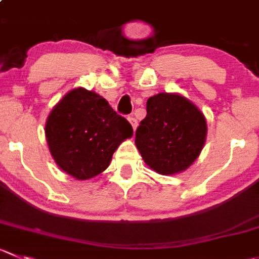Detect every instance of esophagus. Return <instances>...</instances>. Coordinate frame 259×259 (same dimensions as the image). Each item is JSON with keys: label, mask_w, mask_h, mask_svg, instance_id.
Masks as SVG:
<instances>
[{"label": "esophagus", "mask_w": 259, "mask_h": 259, "mask_svg": "<svg viewBox=\"0 0 259 259\" xmlns=\"http://www.w3.org/2000/svg\"><path fill=\"white\" fill-rule=\"evenodd\" d=\"M128 120H130V123H131L132 128H134V130H136V128H137V119H136V118L132 115V117H128Z\"/></svg>", "instance_id": "1"}]
</instances>
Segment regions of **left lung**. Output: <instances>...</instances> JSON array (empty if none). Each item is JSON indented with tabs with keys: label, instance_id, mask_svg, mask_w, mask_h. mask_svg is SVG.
<instances>
[{
	"label": "left lung",
	"instance_id": "1",
	"mask_svg": "<svg viewBox=\"0 0 259 259\" xmlns=\"http://www.w3.org/2000/svg\"><path fill=\"white\" fill-rule=\"evenodd\" d=\"M146 112L135 140L144 161L162 176L188 169L205 145V115L191 100L169 93L149 98Z\"/></svg>",
	"mask_w": 259,
	"mask_h": 259
}]
</instances>
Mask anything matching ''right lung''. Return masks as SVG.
<instances>
[{
	"instance_id": "obj_1",
	"label": "right lung",
	"mask_w": 259,
	"mask_h": 259,
	"mask_svg": "<svg viewBox=\"0 0 259 259\" xmlns=\"http://www.w3.org/2000/svg\"><path fill=\"white\" fill-rule=\"evenodd\" d=\"M134 135L107 100L83 88L71 90L47 118L46 137L56 164L78 181L103 173L113 154Z\"/></svg>"
}]
</instances>
